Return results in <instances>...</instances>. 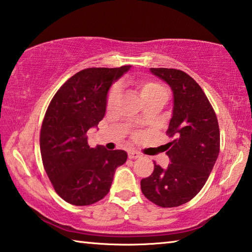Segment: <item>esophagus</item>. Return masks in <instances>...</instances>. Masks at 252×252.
Wrapping results in <instances>:
<instances>
[{"label": "esophagus", "instance_id": "34e87169", "mask_svg": "<svg viewBox=\"0 0 252 252\" xmlns=\"http://www.w3.org/2000/svg\"><path fill=\"white\" fill-rule=\"evenodd\" d=\"M127 157L131 159H134V158H141V154L138 152V151H130L129 154H127Z\"/></svg>", "mask_w": 252, "mask_h": 252}]
</instances>
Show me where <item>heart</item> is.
Masks as SVG:
<instances>
[{
  "label": "heart",
  "mask_w": 252,
  "mask_h": 252,
  "mask_svg": "<svg viewBox=\"0 0 252 252\" xmlns=\"http://www.w3.org/2000/svg\"><path fill=\"white\" fill-rule=\"evenodd\" d=\"M134 84L136 85V87H138L141 97L143 98L145 102L149 101V100H151V99L155 98V97H158V95H159V94H166L165 89H164L161 85L158 84V82H155V81H152V80L138 81V82H134ZM119 94H120V87L114 86L113 88L110 90V93H109V95H108L107 106L109 108H111L114 104V102H116Z\"/></svg>",
  "instance_id": "obj_1"
}]
</instances>
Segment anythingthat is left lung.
<instances>
[{
	"mask_svg": "<svg viewBox=\"0 0 252 252\" xmlns=\"http://www.w3.org/2000/svg\"><path fill=\"white\" fill-rule=\"evenodd\" d=\"M170 86L173 111L166 133L171 163L141 181L142 193L161 207H177L194 198L203 189L219 154L220 134L216 113L203 89L190 76L178 69L150 68Z\"/></svg>",
	"mask_w": 252,
	"mask_h": 252,
	"instance_id": "1",
	"label": "left lung"
}]
</instances>
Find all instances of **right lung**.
I'll return each instance as SVG.
<instances>
[{
    "mask_svg": "<svg viewBox=\"0 0 252 252\" xmlns=\"http://www.w3.org/2000/svg\"><path fill=\"white\" fill-rule=\"evenodd\" d=\"M130 68L81 70L49 103L40 129V154L55 190L67 203L86 206L102 199L110 190L117 167L126 161L123 150L90 148L87 132L102 120L109 89Z\"/></svg>",
    "mask_w": 252,
    "mask_h": 252,
    "instance_id": "right-lung-1",
    "label": "right lung"
}]
</instances>
